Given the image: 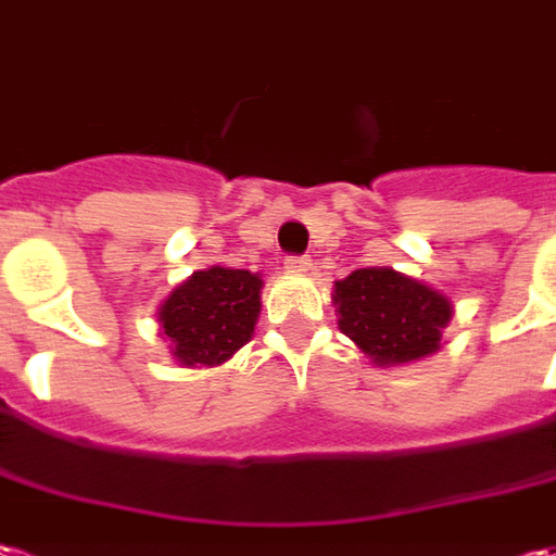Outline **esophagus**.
Masks as SVG:
<instances>
[{"label":"esophagus","mask_w":556,"mask_h":556,"mask_svg":"<svg viewBox=\"0 0 556 556\" xmlns=\"http://www.w3.org/2000/svg\"><path fill=\"white\" fill-rule=\"evenodd\" d=\"M309 267H313V264H309L307 255H289V258H286V270H289V274H307Z\"/></svg>","instance_id":"obj_1"}]
</instances>
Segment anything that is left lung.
Wrapping results in <instances>:
<instances>
[{
	"instance_id": "obj_1",
	"label": "left lung",
	"mask_w": 556,
	"mask_h": 556,
	"mask_svg": "<svg viewBox=\"0 0 556 556\" xmlns=\"http://www.w3.org/2000/svg\"><path fill=\"white\" fill-rule=\"evenodd\" d=\"M338 326L377 365H402L435 353L451 301L389 267H362L334 282Z\"/></svg>"
}]
</instances>
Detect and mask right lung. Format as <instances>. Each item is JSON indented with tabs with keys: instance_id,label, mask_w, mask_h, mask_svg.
Instances as JSON below:
<instances>
[{
	"instance_id": "add662e5",
	"label": "right lung",
	"mask_w": 556,
	"mask_h": 556,
	"mask_svg": "<svg viewBox=\"0 0 556 556\" xmlns=\"http://www.w3.org/2000/svg\"><path fill=\"white\" fill-rule=\"evenodd\" d=\"M258 309L262 279L249 270L210 267L169 294L157 323L182 365H218L252 338Z\"/></svg>"
}]
</instances>
